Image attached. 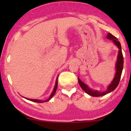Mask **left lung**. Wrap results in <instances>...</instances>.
I'll return each instance as SVG.
<instances>
[{
    "mask_svg": "<svg viewBox=\"0 0 131 131\" xmlns=\"http://www.w3.org/2000/svg\"><path fill=\"white\" fill-rule=\"evenodd\" d=\"M107 39H110V40H113V42L116 44V45H117L118 48L119 49V53H118V57H117V62H116V73L114 76V78L113 80L112 83L108 86V88L105 92H99L97 91H92L88 87L87 85H86L85 83H83L81 80H80L79 78H78V82L79 83L80 86V87L82 88V89L85 91L86 93H87L88 94H89V95L92 96H101L105 95L108 93L112 92L113 91H114L117 86L119 85L120 79H121V77L122 75V73L123 70V57L122 54V48H121V43L119 42V41L118 40L117 37L114 36L113 35H112L111 33H108L107 35Z\"/></svg>",
    "mask_w": 131,
    "mask_h": 131,
    "instance_id": "obj_1",
    "label": "left lung"
}]
</instances>
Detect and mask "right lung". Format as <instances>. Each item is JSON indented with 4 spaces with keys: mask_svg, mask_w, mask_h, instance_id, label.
Masks as SVG:
<instances>
[{
    "mask_svg": "<svg viewBox=\"0 0 131 131\" xmlns=\"http://www.w3.org/2000/svg\"><path fill=\"white\" fill-rule=\"evenodd\" d=\"M57 86H58V78L57 79V80H56V83H55V88L54 89H53V92H52V94L51 95H50V97L48 98L47 100H45V101H41V100H32V99H27L28 100H30V101H33V102H36V103H44V102H46V101H48L49 100H51L52 97L54 95L55 92H56L57 91Z\"/></svg>",
    "mask_w": 131,
    "mask_h": 131,
    "instance_id": "1",
    "label": "right lung"
}]
</instances>
